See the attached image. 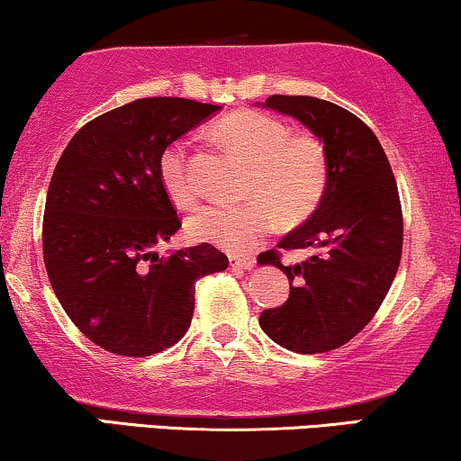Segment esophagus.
<instances>
[{
	"label": "esophagus",
	"mask_w": 461,
	"mask_h": 461,
	"mask_svg": "<svg viewBox=\"0 0 461 461\" xmlns=\"http://www.w3.org/2000/svg\"><path fill=\"white\" fill-rule=\"evenodd\" d=\"M230 267L249 270L256 267V258L254 256H230Z\"/></svg>",
	"instance_id": "esophagus-1"
}]
</instances>
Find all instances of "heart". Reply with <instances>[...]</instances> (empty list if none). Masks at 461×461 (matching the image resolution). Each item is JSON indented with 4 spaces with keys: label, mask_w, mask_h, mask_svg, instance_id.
Here are the masks:
<instances>
[{
    "label": "heart",
    "mask_w": 461,
    "mask_h": 461,
    "mask_svg": "<svg viewBox=\"0 0 461 461\" xmlns=\"http://www.w3.org/2000/svg\"><path fill=\"white\" fill-rule=\"evenodd\" d=\"M218 136L254 161L248 203L207 205L186 220L188 235L229 251H245L276 229L279 216L300 222L323 199L330 167L319 138L292 134L287 123L260 111L232 113L218 123ZM161 185L169 199L191 207L199 199V182L188 140H176L159 159Z\"/></svg>",
    "instance_id": "heart-1"
}]
</instances>
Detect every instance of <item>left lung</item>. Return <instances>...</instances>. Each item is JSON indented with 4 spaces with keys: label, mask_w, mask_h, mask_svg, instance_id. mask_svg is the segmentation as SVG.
Masks as SVG:
<instances>
[{
    "label": "left lung",
    "mask_w": 461,
    "mask_h": 461,
    "mask_svg": "<svg viewBox=\"0 0 461 461\" xmlns=\"http://www.w3.org/2000/svg\"><path fill=\"white\" fill-rule=\"evenodd\" d=\"M264 106L295 117L323 142L330 180L312 216L276 245L312 254L294 267H283L276 249L258 258L289 279L285 304L262 311L260 327L283 348L319 355L350 342L393 285L402 254L399 188L380 140L350 111L281 94Z\"/></svg>",
    "instance_id": "8db88e82"
}]
</instances>
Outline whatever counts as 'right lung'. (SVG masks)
I'll return each mask as SVG.
<instances>
[{"instance_id": "add662e5", "label": "right lung", "mask_w": 461, "mask_h": 461, "mask_svg": "<svg viewBox=\"0 0 461 461\" xmlns=\"http://www.w3.org/2000/svg\"><path fill=\"white\" fill-rule=\"evenodd\" d=\"M220 106L140 98L87 122L67 144L48 186L43 262L77 330L122 357H150L191 327L194 283L229 258L210 243L159 256L180 229L161 185L169 144Z\"/></svg>"}]
</instances>
